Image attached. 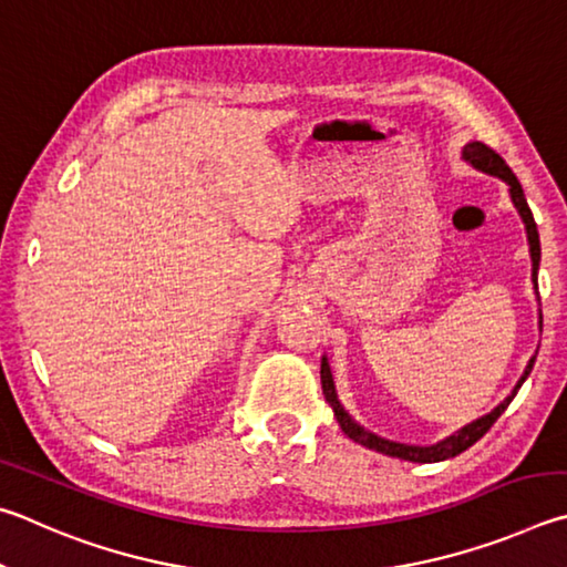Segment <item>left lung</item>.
Segmentation results:
<instances>
[{"label": "left lung", "mask_w": 567, "mask_h": 567, "mask_svg": "<svg viewBox=\"0 0 567 567\" xmlns=\"http://www.w3.org/2000/svg\"><path fill=\"white\" fill-rule=\"evenodd\" d=\"M463 158L465 162H471L475 168H481V172L485 174H493L503 178L505 184L511 186V198L515 208H518V214L523 218L525 224V231H528V244H530V258H533V284L535 289H538V266H540V238H538V226H535V218H533V212L528 202H525V194H523V186L518 178H515V174L511 172V166L503 162V158L493 152L491 146H485L483 142H471L465 144L463 148ZM533 363H535V355L530 359V363L525 365V373L520 375L518 385H515L513 393L505 399L498 409H493L488 415H483V419L473 421L465 425V429H461L458 433L449 435V439L435 443V445H405V443H395V441H385L381 439V435H375L371 431L361 429L359 423H355L349 413H346V409L339 401V395H336V385H333V375H331V365H329V359H321V385H323V395L326 401H329V405L333 409V415L336 421H339V425L343 429V433L349 435L351 441L365 445V449L371 451H379L383 455H393V458H401V461H413V463H439V461H445V458H453V455H458L463 451H468L473 443H478L485 433L491 431V425L501 419L503 411L508 409L511 401L515 399V393H518V389L523 385V381L528 379L530 371H533Z\"/></svg>", "instance_id": "left-lung-1"}]
</instances>
